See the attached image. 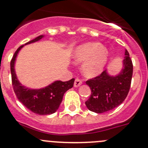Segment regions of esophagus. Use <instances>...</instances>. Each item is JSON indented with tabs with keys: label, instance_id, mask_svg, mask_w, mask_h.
<instances>
[{
	"label": "esophagus",
	"instance_id": "obj_1",
	"mask_svg": "<svg viewBox=\"0 0 148 148\" xmlns=\"http://www.w3.org/2000/svg\"><path fill=\"white\" fill-rule=\"evenodd\" d=\"M82 84V81L81 80V79H78L77 78V79H75V82H74V87H79Z\"/></svg>",
	"mask_w": 148,
	"mask_h": 148
}]
</instances>
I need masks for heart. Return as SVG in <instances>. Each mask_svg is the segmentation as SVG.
<instances>
[{
    "mask_svg": "<svg viewBox=\"0 0 148 148\" xmlns=\"http://www.w3.org/2000/svg\"><path fill=\"white\" fill-rule=\"evenodd\" d=\"M74 62L82 65L83 74L87 77H95L101 74L109 58V50L98 42H88L75 48L72 54Z\"/></svg>",
    "mask_w": 148,
    "mask_h": 148,
    "instance_id": "1",
    "label": "heart"
}]
</instances>
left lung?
I'll return each instance as SVG.
<instances>
[{
    "mask_svg": "<svg viewBox=\"0 0 148 148\" xmlns=\"http://www.w3.org/2000/svg\"><path fill=\"white\" fill-rule=\"evenodd\" d=\"M123 68L118 74L111 76L106 70L98 77L86 82L91 94L86 101L87 108L95 113H103L113 110L126 99L131 87L133 63L127 50H125Z\"/></svg>",
    "mask_w": 148,
    "mask_h": 148,
    "instance_id": "obj_1",
    "label": "left lung"
}]
</instances>
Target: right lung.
<instances>
[{
	"instance_id": "right-lung-1",
	"label": "right lung",
	"mask_w": 148,
	"mask_h": 148,
	"mask_svg": "<svg viewBox=\"0 0 148 148\" xmlns=\"http://www.w3.org/2000/svg\"><path fill=\"white\" fill-rule=\"evenodd\" d=\"M43 36V35H40L25 43V45L38 41ZM23 46L24 45H21L16 50L10 62L12 83L14 93L19 102L34 113L47 115L56 112L59 108L64 92L73 87L74 79H71L68 82L56 81L48 86L40 89H31L22 86L16 76L14 63L19 51Z\"/></svg>"
}]
</instances>
